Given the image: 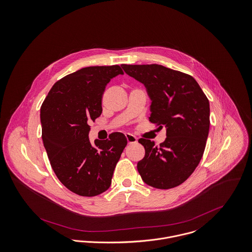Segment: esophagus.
Instances as JSON below:
<instances>
[{
	"label": "esophagus",
	"mask_w": 252,
	"mask_h": 252,
	"mask_svg": "<svg viewBox=\"0 0 252 252\" xmlns=\"http://www.w3.org/2000/svg\"><path fill=\"white\" fill-rule=\"evenodd\" d=\"M126 138L127 140L128 144H134V143L137 142V138L135 136H133L132 134H129V133L126 134Z\"/></svg>",
	"instance_id": "esophagus-1"
}]
</instances>
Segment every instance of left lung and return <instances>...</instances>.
I'll return each instance as SVG.
<instances>
[{
	"instance_id": "obj_1",
	"label": "left lung",
	"mask_w": 252,
	"mask_h": 252,
	"mask_svg": "<svg viewBox=\"0 0 252 252\" xmlns=\"http://www.w3.org/2000/svg\"><path fill=\"white\" fill-rule=\"evenodd\" d=\"M125 72L141 82L151 103V123L166 128L158 147L138 140L145 157L137 163L149 186L168 189L183 184L198 166L210 128V103L195 79L160 64H122Z\"/></svg>"
}]
</instances>
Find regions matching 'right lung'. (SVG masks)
<instances>
[{
  "label": "right lung",
  "instance_id": "add662e5",
  "mask_svg": "<svg viewBox=\"0 0 252 252\" xmlns=\"http://www.w3.org/2000/svg\"><path fill=\"white\" fill-rule=\"evenodd\" d=\"M120 65L88 66L57 81L40 107L42 141L60 182L81 196H96L111 186L113 173L127 144L125 134L89 139L91 121L102 112L106 85Z\"/></svg>",
  "mask_w": 252,
  "mask_h": 252
}]
</instances>
